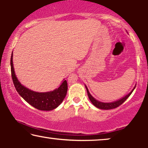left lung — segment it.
<instances>
[{
  "label": "left lung",
  "instance_id": "1",
  "mask_svg": "<svg viewBox=\"0 0 148 148\" xmlns=\"http://www.w3.org/2000/svg\"><path fill=\"white\" fill-rule=\"evenodd\" d=\"M135 86H135L134 88L133 89L132 91H131V92L129 93V94L126 95V96H124L123 98H122L121 99H120V100L114 101V102H100V101L96 100V99H95L94 97H93L92 95L90 94V93L88 91V88H87L86 86V88L87 90V92H88L89 99H90L91 102H92L95 106L97 107L98 108L102 109V110H110V109H113V108H117V107L122 104L125 101L129 98V96H130V95L131 94V93L133 92V91L134 90V89L135 88Z\"/></svg>",
  "mask_w": 148,
  "mask_h": 148
}]
</instances>
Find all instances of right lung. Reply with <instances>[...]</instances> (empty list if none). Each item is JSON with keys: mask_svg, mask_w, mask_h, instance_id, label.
Returning <instances> with one entry per match:
<instances>
[{"mask_svg": "<svg viewBox=\"0 0 148 148\" xmlns=\"http://www.w3.org/2000/svg\"><path fill=\"white\" fill-rule=\"evenodd\" d=\"M11 69L12 79L18 94L34 108L40 110H54L61 104L65 98L68 88L66 80L63 79L59 88L48 92H34L23 86L15 75L13 64V52L11 58Z\"/></svg>", "mask_w": 148, "mask_h": 148, "instance_id": "1", "label": "right lung"}]
</instances>
